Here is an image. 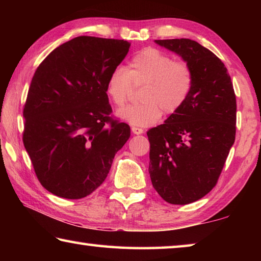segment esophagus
I'll list each match as a JSON object with an SVG mask.
<instances>
[{
	"label": "esophagus",
	"instance_id": "obj_1",
	"mask_svg": "<svg viewBox=\"0 0 261 261\" xmlns=\"http://www.w3.org/2000/svg\"><path fill=\"white\" fill-rule=\"evenodd\" d=\"M131 131L134 132L135 135H141V134H144V130L141 129V127H137V126H132V127H131Z\"/></svg>",
	"mask_w": 261,
	"mask_h": 261
}]
</instances>
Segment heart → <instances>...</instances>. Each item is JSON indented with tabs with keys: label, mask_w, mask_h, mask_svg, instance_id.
<instances>
[{
	"label": "heart",
	"mask_w": 261,
	"mask_h": 261,
	"mask_svg": "<svg viewBox=\"0 0 261 261\" xmlns=\"http://www.w3.org/2000/svg\"><path fill=\"white\" fill-rule=\"evenodd\" d=\"M132 85H144L141 103L127 106L117 116L135 126H148L160 120L162 110L174 115L187 102L193 87V71L184 61L156 48H146L136 54L125 69L118 68L109 74L106 93L114 106L122 107L129 99Z\"/></svg>",
	"instance_id": "heart-1"
}]
</instances>
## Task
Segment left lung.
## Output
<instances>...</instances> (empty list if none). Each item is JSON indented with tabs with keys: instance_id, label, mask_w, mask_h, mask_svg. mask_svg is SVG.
Segmentation results:
<instances>
[{
	"instance_id": "left-lung-1",
	"label": "left lung",
	"mask_w": 261,
	"mask_h": 261,
	"mask_svg": "<svg viewBox=\"0 0 261 261\" xmlns=\"http://www.w3.org/2000/svg\"><path fill=\"white\" fill-rule=\"evenodd\" d=\"M189 63V99L165 123L147 131L148 173L163 200L187 205L206 196L223 169L236 136V95L218 56L190 39L155 40Z\"/></svg>"
}]
</instances>
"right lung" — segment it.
I'll return each instance as SVG.
<instances>
[{
  "label": "right lung",
  "mask_w": 261,
  "mask_h": 261,
  "mask_svg": "<svg viewBox=\"0 0 261 261\" xmlns=\"http://www.w3.org/2000/svg\"><path fill=\"white\" fill-rule=\"evenodd\" d=\"M130 42L82 35L55 48L38 69L23 110V143L39 182L81 199L105 182L130 126L113 117L109 74Z\"/></svg>",
  "instance_id": "add662e5"
}]
</instances>
